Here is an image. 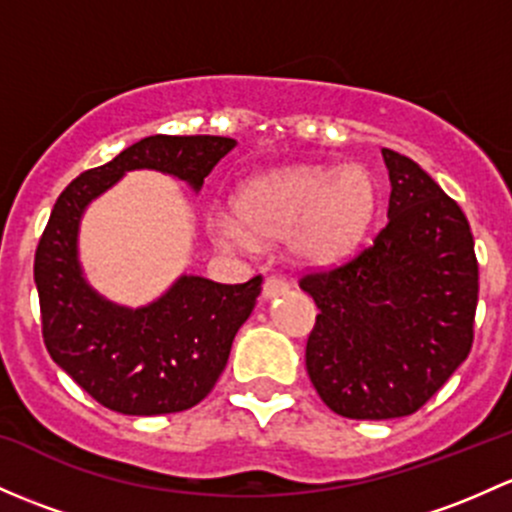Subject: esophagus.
<instances>
[{
    "instance_id": "obj_1",
    "label": "esophagus",
    "mask_w": 512,
    "mask_h": 512,
    "mask_svg": "<svg viewBox=\"0 0 512 512\" xmlns=\"http://www.w3.org/2000/svg\"><path fill=\"white\" fill-rule=\"evenodd\" d=\"M287 289H289V284L282 274H270V277L265 279V284H262V297L272 299V297H277V294H284Z\"/></svg>"
}]
</instances>
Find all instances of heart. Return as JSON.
<instances>
[{"mask_svg": "<svg viewBox=\"0 0 512 512\" xmlns=\"http://www.w3.org/2000/svg\"><path fill=\"white\" fill-rule=\"evenodd\" d=\"M235 208L242 224L230 215L213 220L220 245L252 250L260 233L287 238L304 262H333L368 233L378 211V188L360 166L279 171L247 181Z\"/></svg>", "mask_w": 512, "mask_h": 512, "instance_id": "obj_1", "label": "heart"}]
</instances>
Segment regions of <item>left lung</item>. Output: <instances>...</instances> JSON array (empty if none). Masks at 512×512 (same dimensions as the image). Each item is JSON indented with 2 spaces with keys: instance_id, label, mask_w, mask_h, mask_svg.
I'll return each instance as SVG.
<instances>
[{
  "instance_id": "left-lung-1",
  "label": "left lung",
  "mask_w": 512,
  "mask_h": 512,
  "mask_svg": "<svg viewBox=\"0 0 512 512\" xmlns=\"http://www.w3.org/2000/svg\"><path fill=\"white\" fill-rule=\"evenodd\" d=\"M385 228L351 260L301 274L316 301L306 373L348 419L417 412L471 353L478 260L454 198L410 157L383 149Z\"/></svg>"
}]
</instances>
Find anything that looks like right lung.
<instances>
[{
  "label": "right lung",
  "mask_w": 512,
  "mask_h": 512,
  "mask_svg": "<svg viewBox=\"0 0 512 512\" xmlns=\"http://www.w3.org/2000/svg\"><path fill=\"white\" fill-rule=\"evenodd\" d=\"M235 139L213 134H154L107 164L83 171L58 196L34 260L46 351L102 407L152 417L184 412L213 390L230 346L255 309L262 274L245 284L181 277L142 309L102 299L78 265V223L85 206L125 171L157 169L193 188L213 171Z\"/></svg>",
  "instance_id": "1"
}]
</instances>
